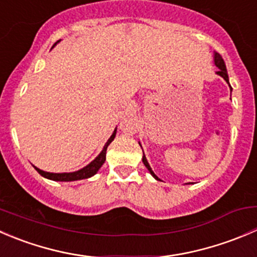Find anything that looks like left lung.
<instances>
[{"label": "left lung", "mask_w": 257, "mask_h": 257, "mask_svg": "<svg viewBox=\"0 0 257 257\" xmlns=\"http://www.w3.org/2000/svg\"><path fill=\"white\" fill-rule=\"evenodd\" d=\"M214 63H215V66H216L217 68H219V71H217L216 73L219 74L220 77H222V78H224L225 80H226L227 83H229V76H227L226 66H225V62H224V59H222V57L220 56L219 53H215V54H214ZM143 163H144V165H145V167H147V169L149 170V172H150V174H152L153 177H154L155 179H157V180H159V178H158L157 175L154 174V172H153V170H152V168H150V165H149V163H148L147 158H145L144 153H143Z\"/></svg>", "instance_id": "obj_1"}]
</instances>
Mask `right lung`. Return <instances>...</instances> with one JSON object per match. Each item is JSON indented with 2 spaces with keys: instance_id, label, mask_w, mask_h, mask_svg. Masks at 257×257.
Segmentation results:
<instances>
[{
  "instance_id": "add662e5",
  "label": "right lung",
  "mask_w": 257,
  "mask_h": 257,
  "mask_svg": "<svg viewBox=\"0 0 257 257\" xmlns=\"http://www.w3.org/2000/svg\"><path fill=\"white\" fill-rule=\"evenodd\" d=\"M57 43H54V46H56ZM115 133H116V128L114 129L113 134L110 136V138L108 139V142L105 143L102 152L99 153V155H98V157L95 158L93 162H90L87 167L82 168L80 170H77V172H73V173H48V172H43V170L38 169L37 167H35V169L37 170V172L40 173L43 178L51 179V180H54V181H74V180H82V179H88V178L93 177L94 174H97V172L100 169V167L104 164L107 148H108V145H109L114 141V138H115Z\"/></svg>"
}]
</instances>
